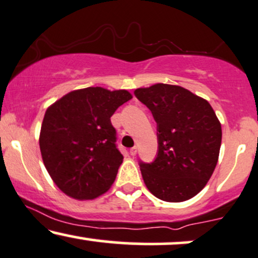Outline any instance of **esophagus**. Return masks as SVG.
<instances>
[{
  "instance_id": "esophagus-1",
  "label": "esophagus",
  "mask_w": 258,
  "mask_h": 258,
  "mask_svg": "<svg viewBox=\"0 0 258 258\" xmlns=\"http://www.w3.org/2000/svg\"><path fill=\"white\" fill-rule=\"evenodd\" d=\"M130 154H131L132 156H135V155L137 154V147H133V148L130 149Z\"/></svg>"
}]
</instances>
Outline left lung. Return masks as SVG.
Wrapping results in <instances>:
<instances>
[{"instance_id": "left-lung-1", "label": "left lung", "mask_w": 258, "mask_h": 258, "mask_svg": "<svg viewBox=\"0 0 258 258\" xmlns=\"http://www.w3.org/2000/svg\"><path fill=\"white\" fill-rule=\"evenodd\" d=\"M135 95L157 123L156 159L139 163L148 190L164 202L195 197L212 176L221 147V123L212 105L169 84L137 89Z\"/></svg>"}]
</instances>
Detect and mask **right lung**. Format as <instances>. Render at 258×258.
Masks as SVG:
<instances>
[{"mask_svg": "<svg viewBox=\"0 0 258 258\" xmlns=\"http://www.w3.org/2000/svg\"><path fill=\"white\" fill-rule=\"evenodd\" d=\"M132 95L86 88L68 92L45 111L39 135L43 162L67 196L94 200L107 192L123 156L110 117Z\"/></svg>", "mask_w": 258, "mask_h": 258, "instance_id": "right-lung-1", "label": "right lung"}]
</instances>
